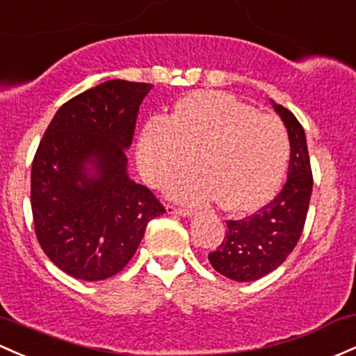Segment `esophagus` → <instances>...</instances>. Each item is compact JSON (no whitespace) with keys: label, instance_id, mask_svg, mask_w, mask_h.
Listing matches in <instances>:
<instances>
[{"label":"esophagus","instance_id":"1","mask_svg":"<svg viewBox=\"0 0 356 356\" xmlns=\"http://www.w3.org/2000/svg\"><path fill=\"white\" fill-rule=\"evenodd\" d=\"M165 209L169 214H179V216H191V214H193V209L179 208V206L175 204H167Z\"/></svg>","mask_w":356,"mask_h":356}]
</instances>
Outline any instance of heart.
<instances>
[{"mask_svg": "<svg viewBox=\"0 0 356 356\" xmlns=\"http://www.w3.org/2000/svg\"><path fill=\"white\" fill-rule=\"evenodd\" d=\"M289 136L277 116L257 113L221 91L186 96L172 116H154L138 142V165L145 181L170 182V194L189 202L218 197L229 211L255 209L279 187L289 160Z\"/></svg>", "mask_w": 356, "mask_h": 356, "instance_id": "obj_1", "label": "heart"}]
</instances>
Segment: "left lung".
<instances>
[{
    "label": "left lung",
    "instance_id": "left-lung-1",
    "mask_svg": "<svg viewBox=\"0 0 356 356\" xmlns=\"http://www.w3.org/2000/svg\"><path fill=\"white\" fill-rule=\"evenodd\" d=\"M273 108L286 123L291 142L286 184L257 213L226 221L225 238L208 255L214 270L236 282L257 280L284 264L302 235L309 208L312 170L306 134L287 108Z\"/></svg>",
    "mask_w": 356,
    "mask_h": 356
}]
</instances>
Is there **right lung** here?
Segmentation results:
<instances>
[{
  "label": "right lung",
  "instance_id": "right-lung-1",
  "mask_svg": "<svg viewBox=\"0 0 356 356\" xmlns=\"http://www.w3.org/2000/svg\"><path fill=\"white\" fill-rule=\"evenodd\" d=\"M152 86L113 79L62 104L32 162L35 235L60 270L104 280L123 270L148 221L165 213L150 189L127 174L124 148ZM95 161L89 179L85 163Z\"/></svg>",
  "mask_w": 356,
  "mask_h": 356
}]
</instances>
